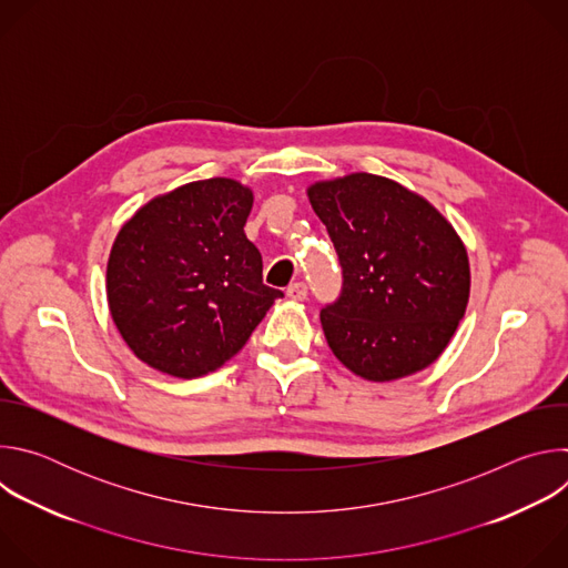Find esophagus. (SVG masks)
I'll use <instances>...</instances> for the list:
<instances>
[{
  "label": "esophagus",
  "instance_id": "34e87169",
  "mask_svg": "<svg viewBox=\"0 0 568 568\" xmlns=\"http://www.w3.org/2000/svg\"><path fill=\"white\" fill-rule=\"evenodd\" d=\"M287 296H290L292 301H305V296H307V285L301 283V281L292 283V285L287 287Z\"/></svg>",
  "mask_w": 568,
  "mask_h": 568
}]
</instances>
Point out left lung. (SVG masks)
I'll list each match as a JSON object with an SVG mask.
<instances>
[{"instance_id": "obj_1", "label": "left lung", "mask_w": 568, "mask_h": 568, "mask_svg": "<svg viewBox=\"0 0 568 568\" xmlns=\"http://www.w3.org/2000/svg\"><path fill=\"white\" fill-rule=\"evenodd\" d=\"M307 197L344 270L339 301L321 310L335 357L368 382L432 366L469 301L467 250L452 222L423 195L371 173L314 182Z\"/></svg>"}]
</instances>
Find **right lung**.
<instances>
[{
  "mask_svg": "<svg viewBox=\"0 0 568 568\" xmlns=\"http://www.w3.org/2000/svg\"><path fill=\"white\" fill-rule=\"evenodd\" d=\"M250 186L231 178L184 184L143 204L116 233L108 305L128 348L150 368L202 377L247 344L281 290L245 235Z\"/></svg>",
  "mask_w": 568,
  "mask_h": 568,
  "instance_id": "add662e5",
  "label": "right lung"
}]
</instances>
